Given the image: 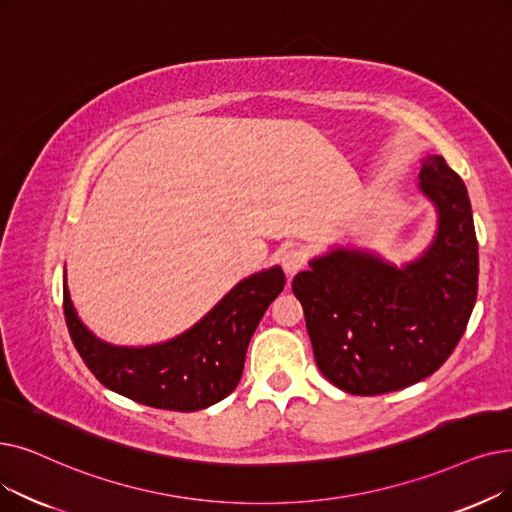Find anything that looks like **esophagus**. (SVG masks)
<instances>
[{"instance_id":"34e87169","label":"esophagus","mask_w":512,"mask_h":512,"mask_svg":"<svg viewBox=\"0 0 512 512\" xmlns=\"http://www.w3.org/2000/svg\"><path fill=\"white\" fill-rule=\"evenodd\" d=\"M305 263H307V253L303 249L293 247V249L284 251V255H282V270L286 272V276H291V278L305 268Z\"/></svg>"}]
</instances>
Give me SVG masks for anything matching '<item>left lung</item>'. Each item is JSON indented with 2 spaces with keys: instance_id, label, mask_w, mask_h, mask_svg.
I'll return each mask as SVG.
<instances>
[{
  "instance_id": "left-lung-1",
  "label": "left lung",
  "mask_w": 512,
  "mask_h": 512,
  "mask_svg": "<svg viewBox=\"0 0 512 512\" xmlns=\"http://www.w3.org/2000/svg\"><path fill=\"white\" fill-rule=\"evenodd\" d=\"M418 177L439 215L425 255L395 268L366 251L337 249L293 280L320 372L353 395L406 389L439 370L477 301L479 253L466 186L435 154L422 159Z\"/></svg>"
}]
</instances>
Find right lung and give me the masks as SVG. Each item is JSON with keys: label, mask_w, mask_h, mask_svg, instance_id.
<instances>
[{"label": "right lung", "mask_w": 512, "mask_h": 512, "mask_svg": "<svg viewBox=\"0 0 512 512\" xmlns=\"http://www.w3.org/2000/svg\"><path fill=\"white\" fill-rule=\"evenodd\" d=\"M284 282L280 268L242 280L182 337L152 347L96 339L79 322L66 286L62 307L77 353L104 387L150 408L196 412L236 389L253 332Z\"/></svg>", "instance_id": "1"}]
</instances>
